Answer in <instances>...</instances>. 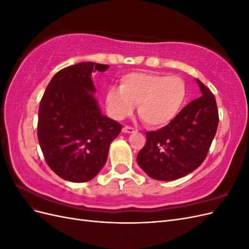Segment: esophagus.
Listing matches in <instances>:
<instances>
[{
	"instance_id": "1",
	"label": "esophagus",
	"mask_w": 249,
	"mask_h": 249,
	"mask_svg": "<svg viewBox=\"0 0 249 249\" xmlns=\"http://www.w3.org/2000/svg\"><path fill=\"white\" fill-rule=\"evenodd\" d=\"M135 131H136V130H135L133 126H130V125H124L123 127V132L124 133H134Z\"/></svg>"
}]
</instances>
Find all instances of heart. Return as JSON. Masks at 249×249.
I'll return each instance as SVG.
<instances>
[{
	"label": "heart",
	"mask_w": 249,
	"mask_h": 249,
	"mask_svg": "<svg viewBox=\"0 0 249 249\" xmlns=\"http://www.w3.org/2000/svg\"><path fill=\"white\" fill-rule=\"evenodd\" d=\"M187 96L185 81L179 77L156 72H130L118 88H110L106 104L116 119L130 115L138 104V114L152 127L168 124L182 110Z\"/></svg>",
	"instance_id": "b5f03b06"
}]
</instances>
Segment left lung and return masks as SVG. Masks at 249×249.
Masks as SVG:
<instances>
[{"label":"left lung","mask_w":249,"mask_h":249,"mask_svg":"<svg viewBox=\"0 0 249 249\" xmlns=\"http://www.w3.org/2000/svg\"><path fill=\"white\" fill-rule=\"evenodd\" d=\"M197 83L201 96L162 129L146 132V143L137 162L152 178L172 180L185 177L207 158L219 115L214 94L199 80Z\"/></svg>","instance_id":"left-lung-1"}]
</instances>
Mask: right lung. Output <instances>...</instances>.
<instances>
[{"instance_id": "add662e5", "label": "right lung", "mask_w": 249, "mask_h": 249, "mask_svg": "<svg viewBox=\"0 0 249 249\" xmlns=\"http://www.w3.org/2000/svg\"><path fill=\"white\" fill-rule=\"evenodd\" d=\"M107 64L81 62L59 71L50 81L38 110L37 137L47 164L73 183L92 179L107 161L110 143L122 124L102 113L91 92V74Z\"/></svg>"}]
</instances>
